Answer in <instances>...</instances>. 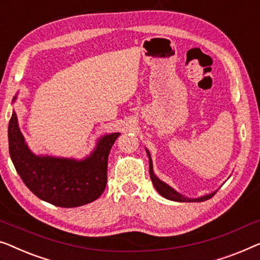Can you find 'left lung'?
<instances>
[{"mask_svg": "<svg viewBox=\"0 0 260 260\" xmlns=\"http://www.w3.org/2000/svg\"><path fill=\"white\" fill-rule=\"evenodd\" d=\"M145 151H146V153H148V157H149L150 178H151L152 184H153V186H155V189L157 190V192L159 193L160 196H163L164 198L170 199V201H174V202H182V203L204 202V201H208V199L211 198L212 196L217 192V191H214V192H211V193L205 194V196H202V197H198V198H187V197H185V196H183V194H180L179 192H177V191L172 189L171 186H169L167 183L161 182V180L155 175V172H153L151 156H150V152H149L148 149H145Z\"/></svg>", "mask_w": 260, "mask_h": 260, "instance_id": "obj_1", "label": "left lung"}]
</instances>
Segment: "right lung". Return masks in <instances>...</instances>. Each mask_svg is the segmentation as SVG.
Segmentation results:
<instances>
[{
  "label": "right lung",
  "mask_w": 260,
  "mask_h": 260,
  "mask_svg": "<svg viewBox=\"0 0 260 260\" xmlns=\"http://www.w3.org/2000/svg\"><path fill=\"white\" fill-rule=\"evenodd\" d=\"M16 99L17 95L13 103ZM119 135L112 133L100 137L92 152L83 159L35 155L25 143L13 110L8 126L9 153L17 174L34 194L59 208H77L103 193L109 152Z\"/></svg>",
  "instance_id": "add662e5"
}]
</instances>
